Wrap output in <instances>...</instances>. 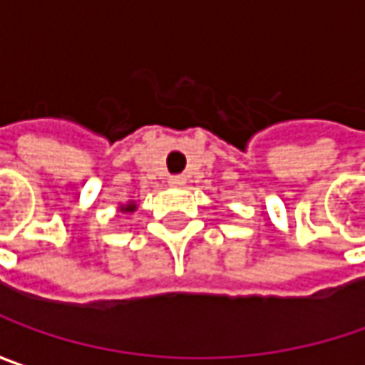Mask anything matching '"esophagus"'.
Listing matches in <instances>:
<instances>
[{
    "instance_id": "obj_1",
    "label": "esophagus",
    "mask_w": 365,
    "mask_h": 365,
    "mask_svg": "<svg viewBox=\"0 0 365 365\" xmlns=\"http://www.w3.org/2000/svg\"><path fill=\"white\" fill-rule=\"evenodd\" d=\"M185 182H187L185 175H171V178H169V183H171V185H185Z\"/></svg>"
}]
</instances>
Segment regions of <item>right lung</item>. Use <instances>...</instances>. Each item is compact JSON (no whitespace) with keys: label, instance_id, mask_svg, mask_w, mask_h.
Returning <instances> with one entry per match:
<instances>
[{"label":"right lung","instance_id":"add662e5","mask_svg":"<svg viewBox=\"0 0 365 365\" xmlns=\"http://www.w3.org/2000/svg\"><path fill=\"white\" fill-rule=\"evenodd\" d=\"M120 210H122V212H135V210H136V204H135V202H128V204H124V206H120Z\"/></svg>","mask_w":365,"mask_h":365}]
</instances>
